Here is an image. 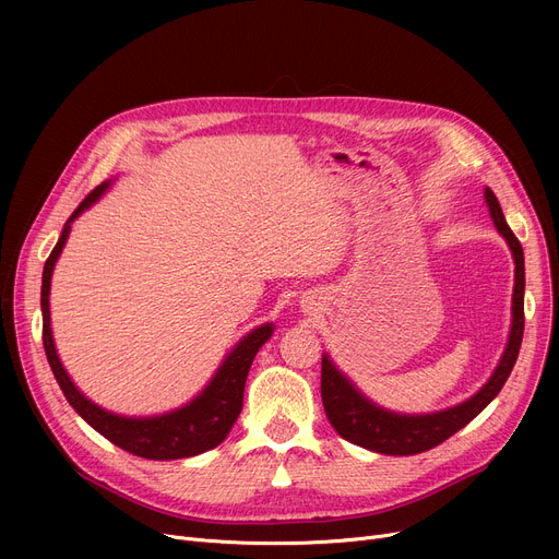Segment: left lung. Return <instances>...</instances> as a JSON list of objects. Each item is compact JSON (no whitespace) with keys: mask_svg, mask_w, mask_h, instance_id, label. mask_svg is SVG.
Returning <instances> with one entry per match:
<instances>
[{"mask_svg":"<svg viewBox=\"0 0 559 559\" xmlns=\"http://www.w3.org/2000/svg\"><path fill=\"white\" fill-rule=\"evenodd\" d=\"M485 199L489 205L491 219L498 233L508 240L516 264L512 295V329L501 362L493 369L485 388L468 401L432 415H396L365 399L354 388V383H350V380L331 362V358L324 356L321 358V401H324V409L331 426L337 430V435L346 439V442L385 455H417L447 442L451 435H455L468 421H474L496 399V394L503 390L506 380L510 378L514 362L519 358V348L523 340L525 267L521 242L508 226L501 203H498L496 194L489 188H485Z\"/></svg>","mask_w":559,"mask_h":559,"instance_id":"left-lung-1","label":"left lung"}]
</instances>
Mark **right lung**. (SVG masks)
Returning <instances> with one entry per match:
<instances>
[{
    "mask_svg": "<svg viewBox=\"0 0 559 559\" xmlns=\"http://www.w3.org/2000/svg\"><path fill=\"white\" fill-rule=\"evenodd\" d=\"M108 186H110L108 181L97 186L79 203V209L66 222L61 238H58L56 247L51 249L45 262L40 308H43V344H45L49 367L53 371L56 383L61 385L68 403L115 447H120L146 460H179V457H192V455L205 453L224 442L235 419L240 417L245 383H247L251 362L258 354V348L272 337L274 326L262 324L235 344V348L222 362L211 383L205 385V390L197 399H192L188 405L174 409V413H167L160 417L133 419V417H120V415L106 413L104 407L95 405L91 399H85L72 383V378L68 376V371L63 369L56 354L53 337H51V321H49V285H51L53 264L58 255H61L68 242V235L72 230V222L85 209H91V205L108 190Z\"/></svg>",
    "mask_w": 559,
    "mask_h": 559,
    "instance_id": "1",
    "label": "right lung"
}]
</instances>
